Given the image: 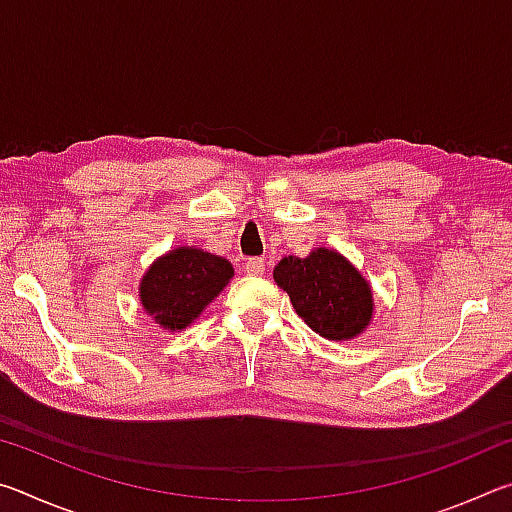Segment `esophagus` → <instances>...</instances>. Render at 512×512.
Instances as JSON below:
<instances>
[{
  "mask_svg": "<svg viewBox=\"0 0 512 512\" xmlns=\"http://www.w3.org/2000/svg\"><path fill=\"white\" fill-rule=\"evenodd\" d=\"M264 271H266V264H264L262 257H250L246 262V273L248 275H264Z\"/></svg>",
  "mask_w": 512,
  "mask_h": 512,
  "instance_id": "esophagus-1",
  "label": "esophagus"
}]
</instances>
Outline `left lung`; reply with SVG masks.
<instances>
[{
	"instance_id": "1",
	"label": "left lung",
	"mask_w": 512,
	"mask_h": 512,
	"mask_svg": "<svg viewBox=\"0 0 512 512\" xmlns=\"http://www.w3.org/2000/svg\"><path fill=\"white\" fill-rule=\"evenodd\" d=\"M273 280L289 293L293 309L329 341H348L370 325L372 289L357 268L329 248L311 250L307 257H284Z\"/></svg>"
}]
</instances>
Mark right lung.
I'll list each match as a JSON object with an SVG mask.
<instances>
[{
    "label": "right lung",
    "instance_id": "obj_1",
    "mask_svg": "<svg viewBox=\"0 0 512 512\" xmlns=\"http://www.w3.org/2000/svg\"><path fill=\"white\" fill-rule=\"evenodd\" d=\"M235 268L219 255L180 246L155 259L140 282L146 314L164 329H185L219 296Z\"/></svg>",
    "mask_w": 512,
    "mask_h": 512
}]
</instances>
